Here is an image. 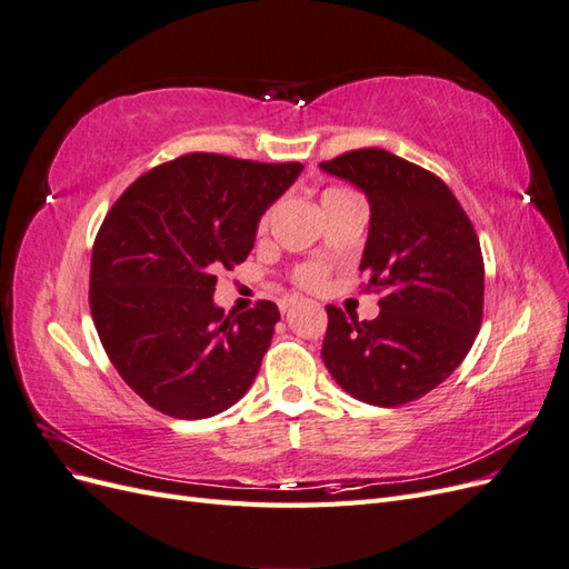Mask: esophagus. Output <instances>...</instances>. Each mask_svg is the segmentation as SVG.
I'll list each match as a JSON object with an SVG mask.
<instances>
[{"mask_svg": "<svg viewBox=\"0 0 569 569\" xmlns=\"http://www.w3.org/2000/svg\"><path fill=\"white\" fill-rule=\"evenodd\" d=\"M297 303H299L297 299H282V301H280V311H282V313H289L291 308H295Z\"/></svg>", "mask_w": 569, "mask_h": 569, "instance_id": "1", "label": "esophagus"}]
</instances>
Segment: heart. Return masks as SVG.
Wrapping results in <instances>:
<instances>
[{"instance_id": "1", "label": "heart", "mask_w": 569, "mask_h": 569, "mask_svg": "<svg viewBox=\"0 0 569 569\" xmlns=\"http://www.w3.org/2000/svg\"><path fill=\"white\" fill-rule=\"evenodd\" d=\"M339 192H349V189H341V187H330L327 189V192L322 194V197H330V194H339ZM266 226H268V216H263L261 218V222H258V230H266ZM295 280H297V284H301L303 289H318V287H322V282H325V270L320 268V266H313V263H308V266H301V268H297V272H295Z\"/></svg>"}]
</instances>
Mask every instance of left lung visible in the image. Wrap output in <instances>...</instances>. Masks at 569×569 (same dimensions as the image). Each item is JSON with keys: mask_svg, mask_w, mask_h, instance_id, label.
Returning <instances> with one entry per match:
<instances>
[{"mask_svg": "<svg viewBox=\"0 0 569 569\" xmlns=\"http://www.w3.org/2000/svg\"><path fill=\"white\" fill-rule=\"evenodd\" d=\"M363 189L370 232L360 261L380 316L327 306L322 360L353 399L393 408L439 387L472 349L485 311V258L468 213L441 178L385 149L322 161Z\"/></svg>", "mask_w": 569, "mask_h": 569, "instance_id": "1", "label": "left lung"}]
</instances>
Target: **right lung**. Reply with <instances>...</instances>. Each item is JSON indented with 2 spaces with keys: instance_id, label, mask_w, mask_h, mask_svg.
<instances>
[{
  "instance_id": "obj_1",
  "label": "right lung",
  "mask_w": 569,
  "mask_h": 569,
  "mask_svg": "<svg viewBox=\"0 0 569 569\" xmlns=\"http://www.w3.org/2000/svg\"><path fill=\"white\" fill-rule=\"evenodd\" d=\"M301 170L184 153L111 206L92 247L90 311L113 368L151 408L201 420L249 391L280 311L258 301L226 316L218 272L244 261L258 220Z\"/></svg>"
}]
</instances>
